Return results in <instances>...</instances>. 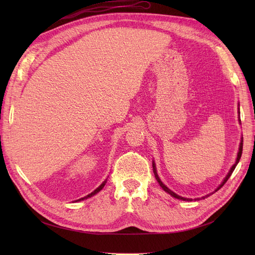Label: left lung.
I'll return each instance as SVG.
<instances>
[{"label":"left lung","mask_w":255,"mask_h":255,"mask_svg":"<svg viewBox=\"0 0 255 255\" xmlns=\"http://www.w3.org/2000/svg\"><path fill=\"white\" fill-rule=\"evenodd\" d=\"M239 114H241V113H239V111H238V121H239V123H241V119H239ZM242 153H243V137L241 138V143H239V149H238V152H237V157H236V160H235V163H234V165L232 166V167H231V169H230V171L228 172V174L226 175V177H225V179H223V181L220 183V185H219V186L217 187V188H216L213 192H211V194H208V195H205V196H203V197H201V198H196L195 199V201H196V200H200V199H205V198H207V197H210L211 195H213L214 194V192H216V191H217V190H219L222 186H223V185H225L226 184V182L229 180V177L231 176V174H232L233 173V171H234V169H235V167L237 166V164L239 163V159H241V157H242ZM152 166H153V172H154V175H155V179H156V181L158 182V184H159V186L161 187V188H163L166 192H168V194L169 195H170V196H172L173 198H175V199H179V200H183V201H192V199H189V198H184V197H181V196H179V195H176L175 194V192H173L172 190H170V189H169L167 186H166V185L163 183V182H161V180L159 179V176H158V174H157V171H156V166H155V161H154L153 160V163H152Z\"/></svg>","instance_id":"8db88e82"}]
</instances>
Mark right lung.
Here are the masks:
<instances>
[{
    "label": "right lung",
    "instance_id": "obj_1",
    "mask_svg": "<svg viewBox=\"0 0 255 255\" xmlns=\"http://www.w3.org/2000/svg\"><path fill=\"white\" fill-rule=\"evenodd\" d=\"M106 182H107V179H105V181H103V183L100 185V186L97 188V189H95L94 191L91 192V194H89V195H87L86 197H84V198H81V199H79V200H75V202H79V201H83V200H86V199H88V198H91L92 196H95V195H97L98 192L100 191V190H102L103 189V187L105 186V184H106Z\"/></svg>",
    "mask_w": 255,
    "mask_h": 255
}]
</instances>
